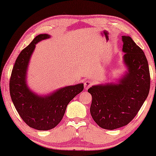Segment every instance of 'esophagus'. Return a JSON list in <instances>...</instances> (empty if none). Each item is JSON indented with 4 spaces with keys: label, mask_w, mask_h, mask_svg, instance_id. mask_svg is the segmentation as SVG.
<instances>
[{
    "label": "esophagus",
    "mask_w": 156,
    "mask_h": 156,
    "mask_svg": "<svg viewBox=\"0 0 156 156\" xmlns=\"http://www.w3.org/2000/svg\"><path fill=\"white\" fill-rule=\"evenodd\" d=\"M93 85V82L91 80H87L85 81L84 86V89H88L89 87H91Z\"/></svg>",
    "instance_id": "34e87169"
}]
</instances>
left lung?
I'll use <instances>...</instances> for the list:
<instances>
[{
    "instance_id": "left-lung-1",
    "label": "left lung",
    "mask_w": 156,
    "mask_h": 156,
    "mask_svg": "<svg viewBox=\"0 0 156 156\" xmlns=\"http://www.w3.org/2000/svg\"><path fill=\"white\" fill-rule=\"evenodd\" d=\"M123 62L128 72L116 84L92 86L90 113L102 129H119L133 120L148 97L150 72L144 51L129 36H122Z\"/></svg>"
}]
</instances>
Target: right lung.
Wrapping results in <instances>:
<instances>
[{
    "label": "right lung",
    "mask_w": 156,
    "mask_h": 156,
    "mask_svg": "<svg viewBox=\"0 0 156 156\" xmlns=\"http://www.w3.org/2000/svg\"><path fill=\"white\" fill-rule=\"evenodd\" d=\"M50 37L48 34H40L21 51L10 79V97L17 112L27 125L39 131L52 129L58 125L68 104L84 89V84L81 83L40 96L29 89L26 75L31 55L37 42Z\"/></svg>",
    "instance_id": "1"
}]
</instances>
